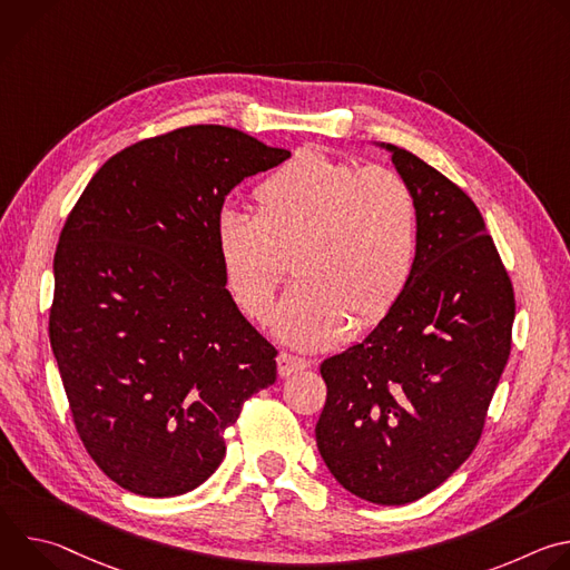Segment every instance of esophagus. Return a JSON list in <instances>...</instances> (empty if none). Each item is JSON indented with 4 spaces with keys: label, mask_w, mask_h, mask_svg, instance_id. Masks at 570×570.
<instances>
[{
    "label": "esophagus",
    "mask_w": 570,
    "mask_h": 570,
    "mask_svg": "<svg viewBox=\"0 0 570 570\" xmlns=\"http://www.w3.org/2000/svg\"><path fill=\"white\" fill-rule=\"evenodd\" d=\"M306 367H308V361H304V358L291 356V354H286V352H282V354L277 356V372H279L282 379H286V376H291V374H295V372H302V370H306Z\"/></svg>",
    "instance_id": "esophagus-1"
}]
</instances>
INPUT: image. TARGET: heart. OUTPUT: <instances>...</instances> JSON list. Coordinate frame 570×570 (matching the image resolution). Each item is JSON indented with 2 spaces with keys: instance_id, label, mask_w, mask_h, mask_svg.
I'll return each mask as SVG.
<instances>
[{
  "instance_id": "obj_1",
  "label": "heart",
  "mask_w": 570,
  "mask_h": 570,
  "mask_svg": "<svg viewBox=\"0 0 570 570\" xmlns=\"http://www.w3.org/2000/svg\"><path fill=\"white\" fill-rule=\"evenodd\" d=\"M214 248L238 308L266 320L286 257L299 279L275 317L277 334L304 350L367 330L411 284L420 250L417 200L396 171L297 150L255 189V216L220 209Z\"/></svg>"
}]
</instances>
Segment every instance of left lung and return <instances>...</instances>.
Returning <instances> with one entry per match:
<instances>
[{"instance_id": "8db88e82", "label": "left lung", "mask_w": 570, "mask_h": 570, "mask_svg": "<svg viewBox=\"0 0 570 570\" xmlns=\"http://www.w3.org/2000/svg\"><path fill=\"white\" fill-rule=\"evenodd\" d=\"M417 200L415 273L376 330L320 365L317 451L354 497L413 503L475 449L512 347L514 288L473 200L381 144Z\"/></svg>"}]
</instances>
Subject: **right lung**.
<instances>
[{"label": "right lung", "mask_w": 570, "mask_h": 570, "mask_svg": "<svg viewBox=\"0 0 570 570\" xmlns=\"http://www.w3.org/2000/svg\"><path fill=\"white\" fill-rule=\"evenodd\" d=\"M288 157L185 126L112 155L65 220L49 341L78 438L132 494L196 490L243 403L277 379V350L225 288L214 223L243 178Z\"/></svg>", "instance_id": "right-lung-1"}]
</instances>
